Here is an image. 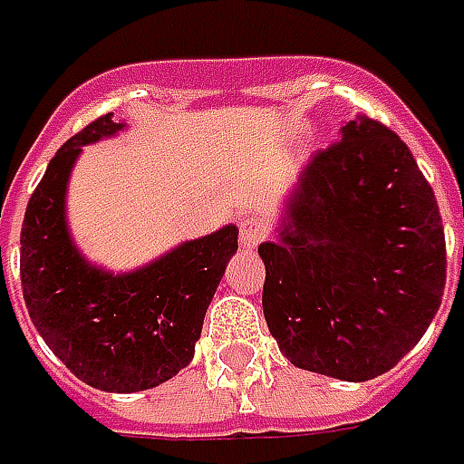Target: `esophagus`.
Instances as JSON below:
<instances>
[{
  "mask_svg": "<svg viewBox=\"0 0 464 464\" xmlns=\"http://www.w3.org/2000/svg\"><path fill=\"white\" fill-rule=\"evenodd\" d=\"M266 237V227L258 219H253V217H245L240 222V242L245 247H256L258 242H263Z\"/></svg>",
  "mask_w": 464,
  "mask_h": 464,
  "instance_id": "obj_1",
  "label": "esophagus"
}]
</instances>
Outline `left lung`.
I'll return each instance as SVG.
<instances>
[{
    "instance_id": "1",
    "label": "left lung",
    "mask_w": 464,
    "mask_h": 464,
    "mask_svg": "<svg viewBox=\"0 0 464 464\" xmlns=\"http://www.w3.org/2000/svg\"><path fill=\"white\" fill-rule=\"evenodd\" d=\"M266 263L263 314L299 369L364 382L416 346L447 281L437 198L401 136L356 118L312 157Z\"/></svg>"
}]
</instances>
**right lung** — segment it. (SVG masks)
<instances>
[{
  "label": "right lung",
  "mask_w": 464,
  "mask_h": 464,
  "mask_svg": "<svg viewBox=\"0 0 464 464\" xmlns=\"http://www.w3.org/2000/svg\"><path fill=\"white\" fill-rule=\"evenodd\" d=\"M111 116L95 118L48 162L23 219L20 281L33 325L74 377L105 392H139L190 364L208 302L237 250V227L126 276L84 263L66 232L63 193L82 144L123 129Z\"/></svg>",
  "instance_id": "right-lung-1"
}]
</instances>
